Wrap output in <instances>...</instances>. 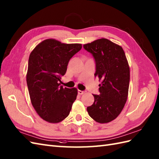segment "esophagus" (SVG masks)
<instances>
[{
  "mask_svg": "<svg viewBox=\"0 0 159 159\" xmlns=\"http://www.w3.org/2000/svg\"><path fill=\"white\" fill-rule=\"evenodd\" d=\"M84 93H85V92H84V91H80V90H78V93H79V95H83V94H84Z\"/></svg>",
  "mask_w": 159,
  "mask_h": 159,
  "instance_id": "obj_1",
  "label": "esophagus"
}]
</instances>
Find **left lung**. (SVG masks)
Listing matches in <instances>:
<instances>
[{"label": "left lung", "instance_id": "obj_1", "mask_svg": "<svg viewBox=\"0 0 159 159\" xmlns=\"http://www.w3.org/2000/svg\"><path fill=\"white\" fill-rule=\"evenodd\" d=\"M95 61V76L98 77L100 94L87 107L92 119L99 123L114 120L123 110L128 97L130 70L122 47L104 38L83 45Z\"/></svg>", "mask_w": 159, "mask_h": 159}]
</instances>
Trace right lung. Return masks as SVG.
<instances>
[{"label": "right lung", "mask_w": 159, "mask_h": 159, "mask_svg": "<svg viewBox=\"0 0 159 159\" xmlns=\"http://www.w3.org/2000/svg\"><path fill=\"white\" fill-rule=\"evenodd\" d=\"M79 43L66 44L49 39L30 54L26 81L32 105L39 115L51 123L64 120L76 100L78 90L60 86L69 60L81 49Z\"/></svg>", "instance_id": "right-lung-1"}]
</instances>
